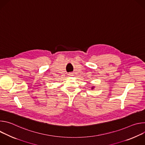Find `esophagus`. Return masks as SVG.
I'll use <instances>...</instances> for the list:
<instances>
[{"label": "esophagus", "mask_w": 145, "mask_h": 145, "mask_svg": "<svg viewBox=\"0 0 145 145\" xmlns=\"http://www.w3.org/2000/svg\"><path fill=\"white\" fill-rule=\"evenodd\" d=\"M69 76H71L72 74H69Z\"/></svg>", "instance_id": "1"}]
</instances>
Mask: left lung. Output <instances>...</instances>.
Masks as SVG:
<instances>
[{"label": "left lung", "mask_w": 145, "mask_h": 145, "mask_svg": "<svg viewBox=\"0 0 145 145\" xmlns=\"http://www.w3.org/2000/svg\"><path fill=\"white\" fill-rule=\"evenodd\" d=\"M91 88H92V89H93V88H94V87H92Z\"/></svg>", "instance_id": "obj_1"}]
</instances>
